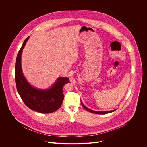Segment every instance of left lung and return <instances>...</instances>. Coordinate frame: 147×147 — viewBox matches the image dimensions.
<instances>
[{
	"instance_id": "8db88e82",
	"label": "left lung",
	"mask_w": 147,
	"mask_h": 147,
	"mask_svg": "<svg viewBox=\"0 0 147 147\" xmlns=\"http://www.w3.org/2000/svg\"><path fill=\"white\" fill-rule=\"evenodd\" d=\"M81 104H82V105L83 106V107H84V109H85L86 110H87V111H89V112H90V113H94V114H107V113H111V112L114 111L115 110H113L106 111H94V110H90V109H88V107H86L83 104V102H82V101H81Z\"/></svg>"
}]
</instances>
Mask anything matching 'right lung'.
<instances>
[{"label":"right lung","instance_id":"right-lung-1","mask_svg":"<svg viewBox=\"0 0 147 147\" xmlns=\"http://www.w3.org/2000/svg\"><path fill=\"white\" fill-rule=\"evenodd\" d=\"M29 36L24 41L20 49L15 63V82L20 97L29 109L46 114L55 111L63 102V86L69 82L67 77L58 78L50 88L38 89L32 86L24 77L21 69V57L22 49Z\"/></svg>","mask_w":147,"mask_h":147}]
</instances>
